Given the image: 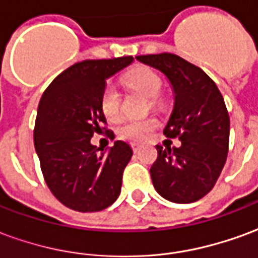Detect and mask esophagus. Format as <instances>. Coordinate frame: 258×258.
I'll return each mask as SVG.
<instances>
[{
  "instance_id": "1",
  "label": "esophagus",
  "mask_w": 258,
  "mask_h": 258,
  "mask_svg": "<svg viewBox=\"0 0 258 258\" xmlns=\"http://www.w3.org/2000/svg\"><path fill=\"white\" fill-rule=\"evenodd\" d=\"M131 148H133V151L137 153V152H138V149H140V145H138V144H131Z\"/></svg>"
}]
</instances>
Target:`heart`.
Here are the masks:
<instances>
[{
    "mask_svg": "<svg viewBox=\"0 0 258 258\" xmlns=\"http://www.w3.org/2000/svg\"><path fill=\"white\" fill-rule=\"evenodd\" d=\"M124 83L130 88L138 91L148 99H151V105L157 107L159 95L162 92V79L156 72L149 68H135L130 70L124 76ZM121 107V96L120 92L113 84H107L101 94V110L107 120H117L120 117ZM159 127L156 118H144V120H128L118 127V137L124 141L141 144L151 138L155 130Z\"/></svg>",
    "mask_w": 258,
    "mask_h": 258,
    "instance_id": "b5f03b06",
    "label": "heart"
}]
</instances>
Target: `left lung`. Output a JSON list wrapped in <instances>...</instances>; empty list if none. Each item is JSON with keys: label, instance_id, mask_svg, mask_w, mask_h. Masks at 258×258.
<instances>
[{"label": "left lung", "instance_id": "left-lung-1", "mask_svg": "<svg viewBox=\"0 0 258 258\" xmlns=\"http://www.w3.org/2000/svg\"><path fill=\"white\" fill-rule=\"evenodd\" d=\"M142 63L160 70L174 90V109L164 128L179 148L157 145L152 182L157 194L174 203L202 199L216 185L225 164L229 116L216 83L198 66L174 53L141 55Z\"/></svg>", "mask_w": 258, "mask_h": 258}]
</instances>
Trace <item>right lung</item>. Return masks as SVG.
Listing matches in <instances>:
<instances>
[{
    "instance_id": "obj_1",
    "label": "right lung",
    "mask_w": 258,
    "mask_h": 258,
    "mask_svg": "<svg viewBox=\"0 0 258 258\" xmlns=\"http://www.w3.org/2000/svg\"><path fill=\"white\" fill-rule=\"evenodd\" d=\"M134 60L133 56L83 60L68 68L44 91L38 103L34 146L48 188L56 199L80 213L101 211L121 190L125 166L133 156L128 144L116 141L107 152L91 145L105 131L101 94L106 80Z\"/></svg>"
}]
</instances>
